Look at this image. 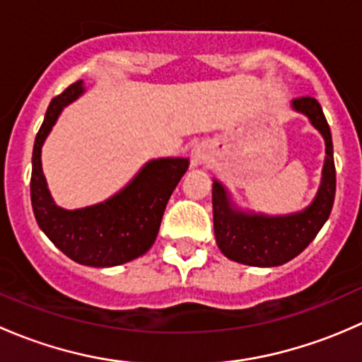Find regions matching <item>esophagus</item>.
<instances>
[{"label":"esophagus","mask_w":362,"mask_h":362,"mask_svg":"<svg viewBox=\"0 0 362 362\" xmlns=\"http://www.w3.org/2000/svg\"><path fill=\"white\" fill-rule=\"evenodd\" d=\"M211 159V151L206 144H196L191 151V163L192 166H206Z\"/></svg>","instance_id":"obj_1"}]
</instances>
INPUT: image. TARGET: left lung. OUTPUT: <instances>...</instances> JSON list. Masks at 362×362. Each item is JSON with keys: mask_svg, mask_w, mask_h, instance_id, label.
Instances as JSON below:
<instances>
[{"mask_svg": "<svg viewBox=\"0 0 362 362\" xmlns=\"http://www.w3.org/2000/svg\"><path fill=\"white\" fill-rule=\"evenodd\" d=\"M291 108L308 117L310 124L322 134L326 159L322 166L319 191L313 202L303 210L286 215L257 214L243 210L233 202L228 189L214 178L211 204H214V231L222 254L231 261L259 268L286 264L310 245L317 233L329 218L337 191V171L333 159L331 129L322 107L315 98L293 100Z\"/></svg>", "mask_w": 362, "mask_h": 362, "instance_id": "8db88e82", "label": "left lung"}]
</instances>
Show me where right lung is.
<instances>
[{
	"instance_id": "obj_1",
	"label": "right lung",
	"mask_w": 362,
	"mask_h": 362,
	"mask_svg": "<svg viewBox=\"0 0 362 362\" xmlns=\"http://www.w3.org/2000/svg\"><path fill=\"white\" fill-rule=\"evenodd\" d=\"M83 93L86 87L80 80L54 98L47 108L33 147L31 204L40 229L63 254L78 264L110 268L151 249L168 199L187 171L189 159H151L105 202L76 210L57 206L43 175L42 147L61 112Z\"/></svg>"
}]
</instances>
